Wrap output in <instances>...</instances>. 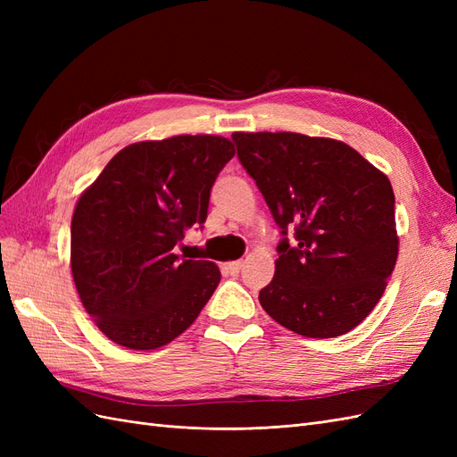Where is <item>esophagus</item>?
Masks as SVG:
<instances>
[{"label": "esophagus", "instance_id": "obj_1", "mask_svg": "<svg viewBox=\"0 0 457 457\" xmlns=\"http://www.w3.org/2000/svg\"><path fill=\"white\" fill-rule=\"evenodd\" d=\"M242 267H244L242 261H232V262H228V265H227L225 269H227V272H228L230 276H238L240 270H242Z\"/></svg>", "mask_w": 457, "mask_h": 457}]
</instances>
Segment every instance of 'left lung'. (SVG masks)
I'll use <instances>...</instances> for the list:
<instances>
[{"instance_id": "1", "label": "left lung", "mask_w": 457, "mask_h": 457, "mask_svg": "<svg viewBox=\"0 0 457 457\" xmlns=\"http://www.w3.org/2000/svg\"><path fill=\"white\" fill-rule=\"evenodd\" d=\"M282 238L261 307L305 337H337L378 305L398 255L386 175L341 141L232 133Z\"/></svg>"}]
</instances>
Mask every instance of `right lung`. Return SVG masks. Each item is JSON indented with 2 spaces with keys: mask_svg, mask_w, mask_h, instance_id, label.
<instances>
[{
  "mask_svg": "<svg viewBox=\"0 0 457 457\" xmlns=\"http://www.w3.org/2000/svg\"><path fill=\"white\" fill-rule=\"evenodd\" d=\"M232 156V143L215 135L135 143L81 195L71 227L72 276L108 339L158 349L210 301L219 267L181 259L175 247L187 228L205 223L212 187Z\"/></svg>",
  "mask_w": 457,
  "mask_h": 457,
  "instance_id": "obj_1",
  "label": "right lung"
}]
</instances>
